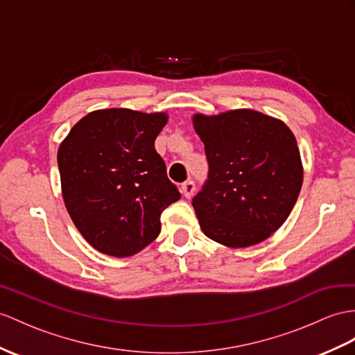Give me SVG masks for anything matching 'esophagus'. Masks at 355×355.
Segmentation results:
<instances>
[{"label":"esophagus","mask_w":355,"mask_h":355,"mask_svg":"<svg viewBox=\"0 0 355 355\" xmlns=\"http://www.w3.org/2000/svg\"><path fill=\"white\" fill-rule=\"evenodd\" d=\"M194 189H196V185H194L193 180H187V182H184V184H182V187H180V193H182V196H184V197L189 198V197L193 196Z\"/></svg>","instance_id":"esophagus-1"}]
</instances>
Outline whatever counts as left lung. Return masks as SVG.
Listing matches in <instances>:
<instances>
[{
	"label": "left lung",
	"mask_w": 355,
	"mask_h": 355,
	"mask_svg": "<svg viewBox=\"0 0 355 355\" xmlns=\"http://www.w3.org/2000/svg\"><path fill=\"white\" fill-rule=\"evenodd\" d=\"M209 175L193 198L207 238L244 248L270 238L286 221L302 185L295 135L282 120L256 110L215 116L196 112Z\"/></svg>",
	"instance_id": "left-lung-1"
}]
</instances>
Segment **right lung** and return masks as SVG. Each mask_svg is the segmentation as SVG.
<instances>
[{
	"label": "right lung",
	"mask_w": 355,
	"mask_h": 355,
	"mask_svg": "<svg viewBox=\"0 0 355 355\" xmlns=\"http://www.w3.org/2000/svg\"><path fill=\"white\" fill-rule=\"evenodd\" d=\"M167 112L96 110L76 122L57 152L64 206L98 252L128 257L153 243L161 214L180 193L155 150Z\"/></svg>",
	"instance_id": "add662e5"
}]
</instances>
